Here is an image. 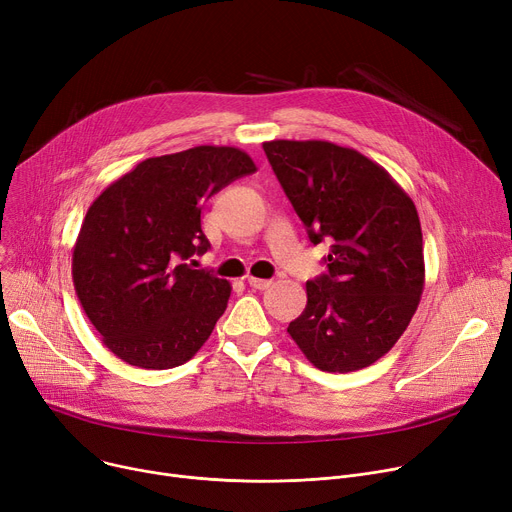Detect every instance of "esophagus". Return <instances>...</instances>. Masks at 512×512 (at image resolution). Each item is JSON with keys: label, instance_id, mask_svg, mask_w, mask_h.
Here are the masks:
<instances>
[{"label": "esophagus", "instance_id": "1", "mask_svg": "<svg viewBox=\"0 0 512 512\" xmlns=\"http://www.w3.org/2000/svg\"><path fill=\"white\" fill-rule=\"evenodd\" d=\"M247 284L251 286V288H257V290H265V288H270L274 282L272 280H263V278H247Z\"/></svg>", "mask_w": 512, "mask_h": 512}]
</instances>
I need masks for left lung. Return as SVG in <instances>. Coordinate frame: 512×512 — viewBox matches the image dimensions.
<instances>
[{
	"mask_svg": "<svg viewBox=\"0 0 512 512\" xmlns=\"http://www.w3.org/2000/svg\"><path fill=\"white\" fill-rule=\"evenodd\" d=\"M263 151L309 240H332L328 272L307 282V307L288 334L321 371L369 367L407 330L423 292L415 203L355 149L270 141Z\"/></svg>",
	"mask_w": 512,
	"mask_h": 512,
	"instance_id": "left-lung-1",
	"label": "left lung"
}]
</instances>
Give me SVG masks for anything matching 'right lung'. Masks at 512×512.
I'll list each match as a JSON object with an SVG mask.
<instances>
[{
    "label": "right lung",
    "mask_w": 512,
    "mask_h": 512,
    "mask_svg": "<svg viewBox=\"0 0 512 512\" xmlns=\"http://www.w3.org/2000/svg\"><path fill=\"white\" fill-rule=\"evenodd\" d=\"M236 147L149 157L93 201L72 253V280L103 344L141 369L193 359L230 299V284L195 270L209 249L201 205L253 174Z\"/></svg>",
    "instance_id": "obj_1"
}]
</instances>
